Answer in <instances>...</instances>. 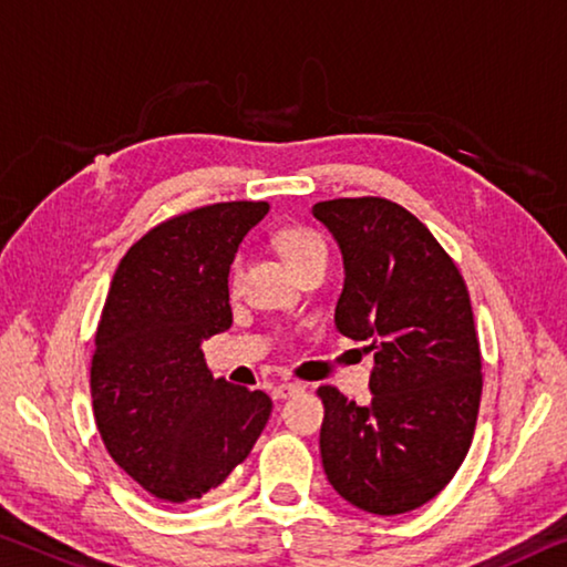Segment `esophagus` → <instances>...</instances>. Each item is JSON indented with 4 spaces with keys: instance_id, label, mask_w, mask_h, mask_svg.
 <instances>
[{
    "instance_id": "34e87169",
    "label": "esophagus",
    "mask_w": 567,
    "mask_h": 567,
    "mask_svg": "<svg viewBox=\"0 0 567 567\" xmlns=\"http://www.w3.org/2000/svg\"><path fill=\"white\" fill-rule=\"evenodd\" d=\"M300 391H302V385H298V383H280V385H275V389H272V399L285 401L290 396H298Z\"/></svg>"
}]
</instances>
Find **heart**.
I'll use <instances>...</instances> for the list:
<instances>
[{
    "label": "heart",
    "mask_w": 567,
    "mask_h": 567,
    "mask_svg": "<svg viewBox=\"0 0 567 567\" xmlns=\"http://www.w3.org/2000/svg\"><path fill=\"white\" fill-rule=\"evenodd\" d=\"M275 247L280 249L285 262L290 265L295 272H302L305 267L316 262H328V245L316 229L310 227H285L275 235ZM241 259H235L231 265V285L239 282Z\"/></svg>",
    "instance_id": "heart-1"
}]
</instances>
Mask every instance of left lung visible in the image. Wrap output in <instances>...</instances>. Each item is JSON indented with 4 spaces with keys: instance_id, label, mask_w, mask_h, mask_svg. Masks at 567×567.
<instances>
[{
    "instance_id": "left-lung-1",
    "label": "left lung",
    "mask_w": 567,
    "mask_h": 567,
    "mask_svg": "<svg viewBox=\"0 0 567 567\" xmlns=\"http://www.w3.org/2000/svg\"><path fill=\"white\" fill-rule=\"evenodd\" d=\"M312 217L336 237L346 282L336 326L373 350L371 403L320 385V456L340 497L403 515L442 492L470 452L482 355L460 269L411 212L379 196L332 199Z\"/></svg>"
}]
</instances>
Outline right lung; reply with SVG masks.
I'll use <instances>...</instances> for the list:
<instances>
[{
  "label": "right lung",
  "mask_w": 567,
  "mask_h": 567,
  "mask_svg": "<svg viewBox=\"0 0 567 567\" xmlns=\"http://www.w3.org/2000/svg\"><path fill=\"white\" fill-rule=\"evenodd\" d=\"M267 202L178 214L115 269L90 393L113 462L148 494L199 499L247 460L272 411L265 391L214 379L202 343L231 326L229 267Z\"/></svg>",
  "instance_id": "right-lung-1"
}]
</instances>
